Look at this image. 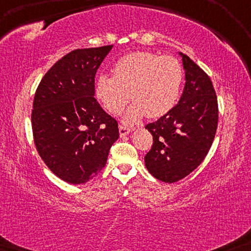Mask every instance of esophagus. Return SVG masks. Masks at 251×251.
<instances>
[{"label":"esophagus","instance_id":"34e87169","mask_svg":"<svg viewBox=\"0 0 251 251\" xmlns=\"http://www.w3.org/2000/svg\"><path fill=\"white\" fill-rule=\"evenodd\" d=\"M119 131H120V136L123 137V136L128 135V133L131 131V129L128 128V126H119Z\"/></svg>","mask_w":251,"mask_h":251}]
</instances>
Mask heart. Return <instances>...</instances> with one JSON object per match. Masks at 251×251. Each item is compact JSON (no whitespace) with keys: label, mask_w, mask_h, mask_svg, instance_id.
<instances>
[{"label":"heart","mask_w":251,"mask_h":251,"mask_svg":"<svg viewBox=\"0 0 251 251\" xmlns=\"http://www.w3.org/2000/svg\"><path fill=\"white\" fill-rule=\"evenodd\" d=\"M114 76L101 74L96 96L106 111L119 115L131 99L135 101L125 116L133 123L143 115L157 119L166 115L179 98L184 71L175 57L138 51L126 54L113 67Z\"/></svg>","instance_id":"heart-1"}]
</instances>
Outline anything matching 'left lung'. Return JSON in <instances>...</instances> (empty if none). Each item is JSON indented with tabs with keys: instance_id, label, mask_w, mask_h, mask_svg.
I'll return each instance as SVG.
<instances>
[{
	"instance_id": "1",
	"label": "left lung",
	"mask_w": 251,
	"mask_h": 251,
	"mask_svg": "<svg viewBox=\"0 0 251 251\" xmlns=\"http://www.w3.org/2000/svg\"><path fill=\"white\" fill-rule=\"evenodd\" d=\"M180 54L186 80L183 95L170 112L145 126L153 136L146 168L164 183L183 179L200 166L218 125L217 96L210 77L190 57Z\"/></svg>"
}]
</instances>
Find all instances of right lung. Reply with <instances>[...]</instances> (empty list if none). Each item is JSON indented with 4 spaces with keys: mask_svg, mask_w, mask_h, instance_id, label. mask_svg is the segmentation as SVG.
Instances as JSON below:
<instances>
[{
    "mask_svg": "<svg viewBox=\"0 0 251 251\" xmlns=\"http://www.w3.org/2000/svg\"><path fill=\"white\" fill-rule=\"evenodd\" d=\"M112 48L71 51L47 72L34 96V144L47 167L67 183L97 176L119 138L118 121L95 98L96 73Z\"/></svg>",
    "mask_w": 251,
    "mask_h": 251,
    "instance_id": "obj_1",
    "label": "right lung"
}]
</instances>
